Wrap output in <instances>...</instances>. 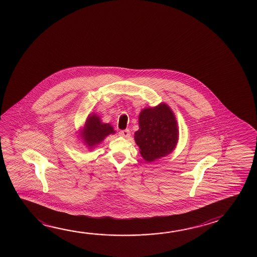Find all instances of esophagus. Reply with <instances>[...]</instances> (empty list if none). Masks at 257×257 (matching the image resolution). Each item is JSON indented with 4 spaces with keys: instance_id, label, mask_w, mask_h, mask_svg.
I'll use <instances>...</instances> for the list:
<instances>
[{
    "instance_id": "obj_1",
    "label": "esophagus",
    "mask_w": 257,
    "mask_h": 257,
    "mask_svg": "<svg viewBox=\"0 0 257 257\" xmlns=\"http://www.w3.org/2000/svg\"><path fill=\"white\" fill-rule=\"evenodd\" d=\"M119 135H120V136H122V137L128 138V137H130V131L128 130V129H125V130H121L119 132Z\"/></svg>"
}]
</instances>
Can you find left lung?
I'll list each match as a JSON object with an SVG mask.
<instances>
[{
	"instance_id": "8db88e82",
	"label": "left lung",
	"mask_w": 257,
	"mask_h": 257,
	"mask_svg": "<svg viewBox=\"0 0 257 257\" xmlns=\"http://www.w3.org/2000/svg\"><path fill=\"white\" fill-rule=\"evenodd\" d=\"M139 130L135 139L143 159L153 161L169 155L178 139L177 120L166 104L145 108L139 115Z\"/></svg>"
}]
</instances>
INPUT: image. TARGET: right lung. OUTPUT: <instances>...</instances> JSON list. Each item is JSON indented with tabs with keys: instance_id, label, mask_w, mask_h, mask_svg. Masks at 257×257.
I'll list each match as a JSON object with an SVG mask.
<instances>
[{
	"instance_id": "add662e5",
	"label": "right lung",
	"mask_w": 257,
	"mask_h": 257,
	"mask_svg": "<svg viewBox=\"0 0 257 257\" xmlns=\"http://www.w3.org/2000/svg\"><path fill=\"white\" fill-rule=\"evenodd\" d=\"M111 134H114L113 127L108 123H103L98 116L92 114L86 121L82 137L88 147H93L101 143L105 136Z\"/></svg>"
}]
</instances>
